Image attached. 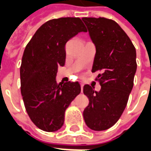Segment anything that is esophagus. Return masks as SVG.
I'll use <instances>...</instances> for the list:
<instances>
[{"mask_svg":"<svg viewBox=\"0 0 151 151\" xmlns=\"http://www.w3.org/2000/svg\"><path fill=\"white\" fill-rule=\"evenodd\" d=\"M83 86H84V84H83V83H81V89H82V90H83Z\"/></svg>","mask_w":151,"mask_h":151,"instance_id":"esophagus-1","label":"esophagus"}]
</instances>
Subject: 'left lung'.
Returning a JSON list of instances; mask_svg holds the SVG:
<instances>
[{"label": "left lung", "mask_w": 151, "mask_h": 151, "mask_svg": "<svg viewBox=\"0 0 151 151\" xmlns=\"http://www.w3.org/2000/svg\"><path fill=\"white\" fill-rule=\"evenodd\" d=\"M82 21L96 49L91 71H102L97 76L99 91L87 84L83 87L89 99L83 117L91 129L102 131L113 126L126 107L137 70L136 49L113 20L83 18Z\"/></svg>", "instance_id": "left-lung-1"}]
</instances>
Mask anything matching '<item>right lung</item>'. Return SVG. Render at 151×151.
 <instances>
[{
  "label": "right lung",
  "mask_w": 151,
  "mask_h": 151,
  "mask_svg": "<svg viewBox=\"0 0 151 151\" xmlns=\"http://www.w3.org/2000/svg\"><path fill=\"white\" fill-rule=\"evenodd\" d=\"M86 28L79 18L49 20L26 47L20 67L21 93L31 121L46 132L62 127L65 111L81 92L78 82L57 83V69L65 63L66 43Z\"/></svg>",
  "instance_id": "add662e5"
}]
</instances>
